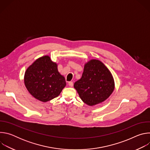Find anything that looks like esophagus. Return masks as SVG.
<instances>
[{
    "label": "esophagus",
    "mask_w": 150,
    "mask_h": 150,
    "mask_svg": "<svg viewBox=\"0 0 150 150\" xmlns=\"http://www.w3.org/2000/svg\"><path fill=\"white\" fill-rule=\"evenodd\" d=\"M68 85H69V87H72L73 86V82H71V81H70V82H68Z\"/></svg>",
    "instance_id": "obj_1"
}]
</instances>
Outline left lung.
<instances>
[{
  "label": "left lung",
  "mask_w": 150,
  "mask_h": 150,
  "mask_svg": "<svg viewBox=\"0 0 150 150\" xmlns=\"http://www.w3.org/2000/svg\"><path fill=\"white\" fill-rule=\"evenodd\" d=\"M79 97L93 106L108 99L115 89L112 74L100 60L91 59L85 64L80 79L74 85Z\"/></svg>",
  "instance_id": "8db88e82"
}]
</instances>
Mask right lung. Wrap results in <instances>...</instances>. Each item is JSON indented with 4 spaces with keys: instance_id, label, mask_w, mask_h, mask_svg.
I'll return each instance as SVG.
<instances>
[{
    "instance_id": "1",
    "label": "right lung",
    "mask_w": 150,
    "mask_h": 150,
    "mask_svg": "<svg viewBox=\"0 0 150 150\" xmlns=\"http://www.w3.org/2000/svg\"><path fill=\"white\" fill-rule=\"evenodd\" d=\"M24 83L31 95L42 102L58 97L67 85L65 77L58 71L57 64L49 56L39 57L27 69Z\"/></svg>"
}]
</instances>
